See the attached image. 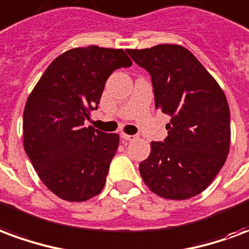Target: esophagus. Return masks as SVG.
I'll return each instance as SVG.
<instances>
[{
    "label": "esophagus",
    "instance_id": "obj_1",
    "mask_svg": "<svg viewBox=\"0 0 249 249\" xmlns=\"http://www.w3.org/2000/svg\"><path fill=\"white\" fill-rule=\"evenodd\" d=\"M121 139H124V140H128V141H135L137 139V136L135 135H126L124 132H121Z\"/></svg>",
    "mask_w": 249,
    "mask_h": 249
}]
</instances>
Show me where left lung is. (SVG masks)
Masks as SVG:
<instances>
[{"label":"left lung","mask_w":249,"mask_h":249,"mask_svg":"<svg viewBox=\"0 0 249 249\" xmlns=\"http://www.w3.org/2000/svg\"><path fill=\"white\" fill-rule=\"evenodd\" d=\"M149 71L155 107L171 116L164 142L152 141L140 162L144 183L157 196L185 200L213 181L230 153L228 101L217 81L181 45L126 49Z\"/></svg>","instance_id":"left-lung-1"}]
</instances>
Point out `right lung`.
I'll return each instance as SVG.
<instances>
[{"label":"right lung","instance_id":"1","mask_svg":"<svg viewBox=\"0 0 249 249\" xmlns=\"http://www.w3.org/2000/svg\"><path fill=\"white\" fill-rule=\"evenodd\" d=\"M132 65L123 49L90 45L54 58L28 97L24 148L46 188L66 201L101 192L119 148L117 133L85 126L108 77Z\"/></svg>","mask_w":249,"mask_h":249}]
</instances>
